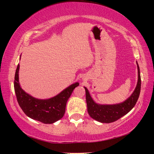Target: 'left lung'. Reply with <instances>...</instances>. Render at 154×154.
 <instances>
[{
    "label": "left lung",
    "mask_w": 154,
    "mask_h": 154,
    "mask_svg": "<svg viewBox=\"0 0 154 154\" xmlns=\"http://www.w3.org/2000/svg\"><path fill=\"white\" fill-rule=\"evenodd\" d=\"M137 64L138 69L137 86L130 97L121 103L115 104V105H100L96 103L91 97L89 91L84 87L88 112L91 118L101 123H111L118 120L132 110L136 105L138 98L139 97L140 85H141L140 69L137 62Z\"/></svg>",
    "instance_id": "1"
}]
</instances>
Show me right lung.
<instances>
[{"label": "right lung", "mask_w": 154, "mask_h": 154, "mask_svg": "<svg viewBox=\"0 0 154 154\" xmlns=\"http://www.w3.org/2000/svg\"><path fill=\"white\" fill-rule=\"evenodd\" d=\"M21 58V56H20ZM20 64L15 74L14 89L21 109L30 118L44 124H53L64 116L66 103L72 91L79 85L76 82L65 88L60 93L48 99L33 97L22 89L19 83Z\"/></svg>", "instance_id": "add662e5"}]
</instances>
